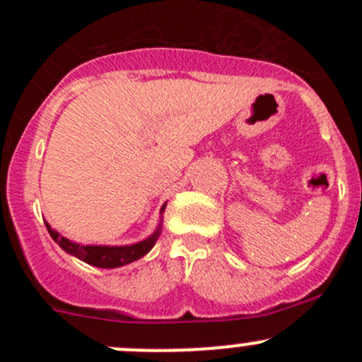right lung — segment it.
I'll list each match as a JSON object with an SVG mask.
<instances>
[{
	"instance_id": "add662e5",
	"label": "right lung",
	"mask_w": 362,
	"mask_h": 362,
	"mask_svg": "<svg viewBox=\"0 0 362 362\" xmlns=\"http://www.w3.org/2000/svg\"><path fill=\"white\" fill-rule=\"evenodd\" d=\"M166 204H163L160 208V214L164 211ZM47 231L50 233L54 242L61 247L64 252H68L69 255H75L80 261L87 262L90 266H96V268H120L124 264H129V262L138 261L140 257H144L147 252H151L152 247L158 242L160 235V222L154 233H152L148 238L141 240V242L133 243V245H124V247H108V245H82V243L71 242V240L64 238L59 233L54 231L50 228L49 222H45Z\"/></svg>"
}]
</instances>
